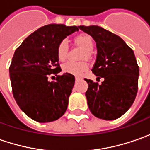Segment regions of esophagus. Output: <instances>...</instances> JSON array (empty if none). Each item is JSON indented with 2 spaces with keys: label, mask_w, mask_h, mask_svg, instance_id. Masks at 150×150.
Masks as SVG:
<instances>
[{
  "label": "esophagus",
  "mask_w": 150,
  "mask_h": 150,
  "mask_svg": "<svg viewBox=\"0 0 150 150\" xmlns=\"http://www.w3.org/2000/svg\"><path fill=\"white\" fill-rule=\"evenodd\" d=\"M80 81V78H78V77H75V81Z\"/></svg>",
  "instance_id": "obj_1"
}]
</instances>
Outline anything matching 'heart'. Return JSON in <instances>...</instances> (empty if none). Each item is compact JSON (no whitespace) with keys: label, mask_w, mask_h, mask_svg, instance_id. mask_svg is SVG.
I'll return each instance as SVG.
<instances>
[{"label":"heart","mask_w":150,"mask_h":150,"mask_svg":"<svg viewBox=\"0 0 150 150\" xmlns=\"http://www.w3.org/2000/svg\"><path fill=\"white\" fill-rule=\"evenodd\" d=\"M76 44L81 46L85 49V52L82 54L81 59H89L92 57L91 51H93L94 47V42L93 38L89 35H80L76 36L75 39ZM68 54V42L66 40H61L57 47V56L59 61H64L67 57ZM63 70L67 74L74 75H81L84 73L87 68L88 64L86 61L81 62H73V61H67L63 64Z\"/></svg>","instance_id":"obj_1"}]
</instances>
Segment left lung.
Instances as JSON below:
<instances>
[{"label": "left lung", "instance_id": "1", "mask_svg": "<svg viewBox=\"0 0 150 150\" xmlns=\"http://www.w3.org/2000/svg\"><path fill=\"white\" fill-rule=\"evenodd\" d=\"M79 29L96 41L98 54L92 71L104 79L101 85L85 79L89 110L99 119H118L132 105L137 93L139 68L134 52L120 36L102 27L81 25Z\"/></svg>", "mask_w": 150, "mask_h": 150}]
</instances>
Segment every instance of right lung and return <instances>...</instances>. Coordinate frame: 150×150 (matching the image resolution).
<instances>
[{
  "label": "right lung",
  "instance_id": "1",
  "mask_svg": "<svg viewBox=\"0 0 150 150\" xmlns=\"http://www.w3.org/2000/svg\"><path fill=\"white\" fill-rule=\"evenodd\" d=\"M76 26L47 24L33 32L16 49L9 67L14 98L32 120L45 123L59 119L68 107L75 76L64 73L49 82L48 76L61 71L57 47Z\"/></svg>",
  "mask_w": 150,
  "mask_h": 150
}]
</instances>
